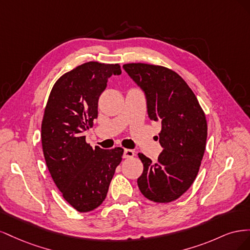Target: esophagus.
Here are the masks:
<instances>
[{"label":"esophagus","mask_w":250,"mask_h":250,"mask_svg":"<svg viewBox=\"0 0 250 250\" xmlns=\"http://www.w3.org/2000/svg\"><path fill=\"white\" fill-rule=\"evenodd\" d=\"M134 154V151L131 149H124V153H123V157L124 158H130L133 157Z\"/></svg>","instance_id":"34e87169"}]
</instances>
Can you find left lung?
I'll list each match as a JSON object with an SVG mask.
<instances>
[{
  "label": "left lung",
  "instance_id": "obj_1",
  "mask_svg": "<svg viewBox=\"0 0 250 250\" xmlns=\"http://www.w3.org/2000/svg\"><path fill=\"white\" fill-rule=\"evenodd\" d=\"M123 69L145 94L149 119L162 122L163 151L157 162L139 153L144 165L139 188L151 201H174L198 174L208 137L206 115L190 86L175 72L146 63H127Z\"/></svg>",
  "mask_w": 250,
  "mask_h": 250
}]
</instances>
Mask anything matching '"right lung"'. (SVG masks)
<instances>
[{
	"instance_id": "right-lung-1",
	"label": "right lung",
	"mask_w": 250,
	"mask_h": 250,
	"mask_svg": "<svg viewBox=\"0 0 250 250\" xmlns=\"http://www.w3.org/2000/svg\"><path fill=\"white\" fill-rule=\"evenodd\" d=\"M119 64L83 63L53 86L42 123L47 167L58 190L81 213L97 208L106 197L123 149H95L84 132L98 117V101L108 78L121 75Z\"/></svg>"
}]
</instances>
